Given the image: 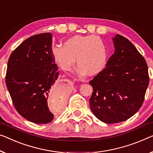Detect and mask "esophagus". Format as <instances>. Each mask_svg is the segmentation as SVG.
I'll return each mask as SVG.
<instances>
[{
  "label": "esophagus",
  "instance_id": "obj_1",
  "mask_svg": "<svg viewBox=\"0 0 153 153\" xmlns=\"http://www.w3.org/2000/svg\"><path fill=\"white\" fill-rule=\"evenodd\" d=\"M67 82H69V81H68V80H67Z\"/></svg>",
  "mask_w": 153,
  "mask_h": 153
}]
</instances>
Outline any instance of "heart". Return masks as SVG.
<instances>
[{
    "mask_svg": "<svg viewBox=\"0 0 153 153\" xmlns=\"http://www.w3.org/2000/svg\"><path fill=\"white\" fill-rule=\"evenodd\" d=\"M53 53L56 62L64 71H69L77 63V73L82 77L88 74L95 75L105 67L107 48L102 38L97 36L77 35L70 38L64 46L57 45Z\"/></svg>",
    "mask_w": 153,
    "mask_h": 153,
    "instance_id": "heart-1",
    "label": "heart"
}]
</instances>
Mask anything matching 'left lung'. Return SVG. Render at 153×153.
<instances>
[{
  "instance_id": "obj_1",
  "label": "left lung",
  "mask_w": 153,
  "mask_h": 153,
  "mask_svg": "<svg viewBox=\"0 0 153 153\" xmlns=\"http://www.w3.org/2000/svg\"><path fill=\"white\" fill-rule=\"evenodd\" d=\"M113 40L115 53L89 82L93 88L89 99L91 111L106 124L123 122L135 115L149 84L147 63L135 47L119 34Z\"/></svg>"
}]
</instances>
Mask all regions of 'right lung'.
<instances>
[{"label":"right lung","mask_w":153,"mask_h":153,"mask_svg":"<svg viewBox=\"0 0 153 153\" xmlns=\"http://www.w3.org/2000/svg\"><path fill=\"white\" fill-rule=\"evenodd\" d=\"M52 34L34 35L22 42L9 58L5 82L15 108L24 118L36 124L53 119L48 100L65 102L63 86L56 84L59 68L52 50Z\"/></svg>","instance_id":"right-lung-1"}]
</instances>
